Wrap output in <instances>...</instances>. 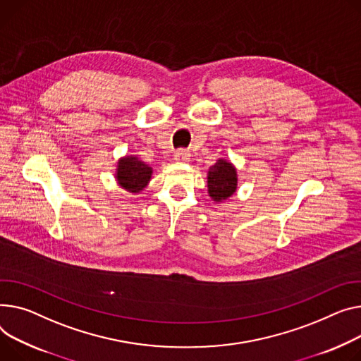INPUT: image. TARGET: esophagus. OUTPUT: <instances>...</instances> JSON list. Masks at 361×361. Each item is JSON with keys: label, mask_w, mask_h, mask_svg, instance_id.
<instances>
[{"label": "esophagus", "mask_w": 361, "mask_h": 361, "mask_svg": "<svg viewBox=\"0 0 361 361\" xmlns=\"http://www.w3.org/2000/svg\"><path fill=\"white\" fill-rule=\"evenodd\" d=\"M190 152L185 151V149H178L176 154H174V158L176 161H180V162H188L190 161Z\"/></svg>", "instance_id": "1"}]
</instances>
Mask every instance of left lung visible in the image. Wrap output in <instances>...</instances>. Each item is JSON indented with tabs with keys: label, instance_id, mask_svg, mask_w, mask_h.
<instances>
[{
	"label": "left lung",
	"instance_id": "1",
	"mask_svg": "<svg viewBox=\"0 0 361 361\" xmlns=\"http://www.w3.org/2000/svg\"><path fill=\"white\" fill-rule=\"evenodd\" d=\"M236 183L238 178L235 166L225 159H219L210 168L207 174L209 196L214 202L226 200L236 191Z\"/></svg>",
	"mask_w": 361,
	"mask_h": 361
}]
</instances>
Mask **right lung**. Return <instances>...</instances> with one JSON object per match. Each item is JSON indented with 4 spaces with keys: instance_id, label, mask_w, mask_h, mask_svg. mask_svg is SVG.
Wrapping results in <instances>:
<instances>
[{
    "instance_id": "1",
    "label": "right lung",
    "mask_w": 361,
    "mask_h": 361,
    "mask_svg": "<svg viewBox=\"0 0 361 361\" xmlns=\"http://www.w3.org/2000/svg\"><path fill=\"white\" fill-rule=\"evenodd\" d=\"M152 176V168L136 157H125L117 164L116 178L118 184L130 193H139L147 187Z\"/></svg>"
}]
</instances>
